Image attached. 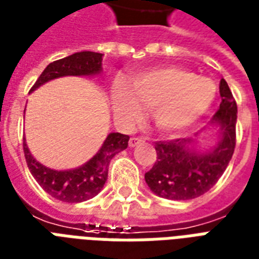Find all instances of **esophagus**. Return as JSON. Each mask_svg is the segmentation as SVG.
Segmentation results:
<instances>
[{
  "instance_id": "esophagus-1",
  "label": "esophagus",
  "mask_w": 259,
  "mask_h": 259,
  "mask_svg": "<svg viewBox=\"0 0 259 259\" xmlns=\"http://www.w3.org/2000/svg\"><path fill=\"white\" fill-rule=\"evenodd\" d=\"M142 142H143V139H141V138H131L130 142H128V145H130V147H135V146L142 143Z\"/></svg>"
}]
</instances>
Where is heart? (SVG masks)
I'll return each instance as SVG.
<instances>
[{
	"mask_svg": "<svg viewBox=\"0 0 259 259\" xmlns=\"http://www.w3.org/2000/svg\"><path fill=\"white\" fill-rule=\"evenodd\" d=\"M214 83L180 67H159L141 72L130 85L117 84L112 108L118 120L131 122L151 108V118L159 130L175 132L191 125L210 108Z\"/></svg>",
	"mask_w": 259,
	"mask_h": 259,
	"instance_id": "obj_1",
	"label": "heart"
}]
</instances>
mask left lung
Here are the masks:
<instances>
[{"mask_svg":"<svg viewBox=\"0 0 259 259\" xmlns=\"http://www.w3.org/2000/svg\"><path fill=\"white\" fill-rule=\"evenodd\" d=\"M221 104L213 116L221 128V141L214 149L198 154L188 149L190 139L155 142L157 161L145 174L150 190L158 196L187 201L203 195L223 176L236 145L238 106L224 79L220 81Z\"/></svg>","mask_w":259,"mask_h":259,"instance_id":"left-lung-1","label":"left lung"}]
</instances>
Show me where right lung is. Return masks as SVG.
Returning <instances> with one entry per match:
<instances>
[{
  "label": "right lung",
  "instance_id": "1",
  "mask_svg": "<svg viewBox=\"0 0 259 259\" xmlns=\"http://www.w3.org/2000/svg\"><path fill=\"white\" fill-rule=\"evenodd\" d=\"M102 56L95 52H79L65 58L50 63L40 76L36 79L30 91H34L39 85L49 80L61 76H83L95 75L102 69ZM23 150L31 175L38 182L40 187L49 195L58 201L68 203H77L98 195L104 188L108 179V169L110 159L120 151L125 150L130 137L118 132L109 134L100 151L93 158L76 169L71 170H54L39 164L31 155L27 147L26 139H23Z\"/></svg>",
  "mask_w": 259,
  "mask_h": 259
}]
</instances>
